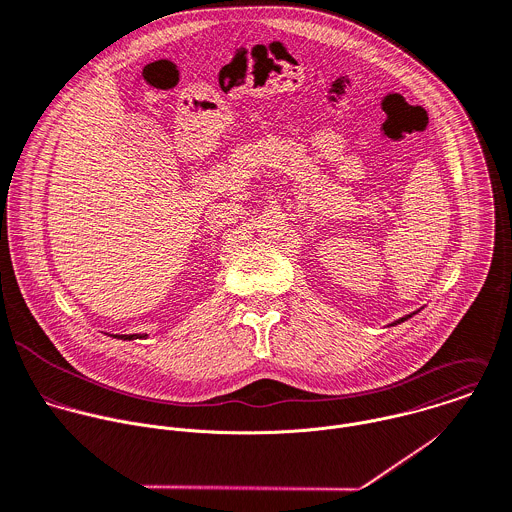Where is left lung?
I'll return each instance as SVG.
<instances>
[{
	"instance_id": "obj_1",
	"label": "left lung",
	"mask_w": 512,
	"mask_h": 512,
	"mask_svg": "<svg viewBox=\"0 0 512 512\" xmlns=\"http://www.w3.org/2000/svg\"><path fill=\"white\" fill-rule=\"evenodd\" d=\"M415 313H411V315H405V317H401L399 321H395V323H391V325H399V323H403V321H407V319H411Z\"/></svg>"
}]
</instances>
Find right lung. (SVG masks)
Returning a JSON list of instances; mask_svg holds the SVG:
<instances>
[{"label": "right lung", "instance_id": "right-lung-1", "mask_svg": "<svg viewBox=\"0 0 512 512\" xmlns=\"http://www.w3.org/2000/svg\"><path fill=\"white\" fill-rule=\"evenodd\" d=\"M115 339H123V341H133V339H145L147 335H113Z\"/></svg>", "mask_w": 512, "mask_h": 512}]
</instances>
